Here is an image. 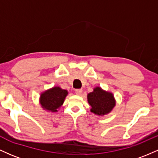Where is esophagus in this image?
Listing matches in <instances>:
<instances>
[{
	"instance_id": "esophagus-1",
	"label": "esophagus",
	"mask_w": 158,
	"mask_h": 158,
	"mask_svg": "<svg viewBox=\"0 0 158 158\" xmlns=\"http://www.w3.org/2000/svg\"><path fill=\"white\" fill-rule=\"evenodd\" d=\"M75 93L77 95H81L82 94V90L81 89H77L75 90Z\"/></svg>"
}]
</instances>
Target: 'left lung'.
Listing matches in <instances>:
<instances>
[{
  "label": "left lung",
  "instance_id": "obj_1",
  "mask_svg": "<svg viewBox=\"0 0 158 158\" xmlns=\"http://www.w3.org/2000/svg\"><path fill=\"white\" fill-rule=\"evenodd\" d=\"M88 102L91 107L90 111L98 116L109 114L116 106L113 94L104 90L100 87H96L87 96Z\"/></svg>",
  "mask_w": 158,
  "mask_h": 158
}]
</instances>
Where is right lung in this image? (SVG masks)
Returning a JSON list of instances; mask_svg holds the SVG:
<instances>
[{
    "label": "right lung",
    "instance_id": "1",
    "mask_svg": "<svg viewBox=\"0 0 158 158\" xmlns=\"http://www.w3.org/2000/svg\"><path fill=\"white\" fill-rule=\"evenodd\" d=\"M68 94L67 90L58 86L53 87L41 94L39 102L44 110L50 112H57L58 109L64 103Z\"/></svg>",
    "mask_w": 158,
    "mask_h": 158
}]
</instances>
